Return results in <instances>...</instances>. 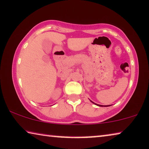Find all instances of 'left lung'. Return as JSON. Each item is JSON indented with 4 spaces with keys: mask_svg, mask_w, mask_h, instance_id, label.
Here are the masks:
<instances>
[{
    "mask_svg": "<svg viewBox=\"0 0 149 149\" xmlns=\"http://www.w3.org/2000/svg\"><path fill=\"white\" fill-rule=\"evenodd\" d=\"M91 102H93V101H91ZM95 104H96V103H95ZM96 105H98V106H100V107H103V106H102V105H98V104H96ZM108 106H109V105H108ZM105 107H106V106H105Z\"/></svg>",
    "mask_w": 149,
    "mask_h": 149,
    "instance_id": "left-lung-1",
    "label": "left lung"
}]
</instances>
